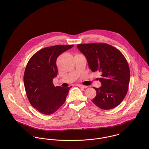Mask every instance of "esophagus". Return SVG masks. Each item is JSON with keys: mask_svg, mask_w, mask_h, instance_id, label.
<instances>
[{"mask_svg": "<svg viewBox=\"0 0 149 149\" xmlns=\"http://www.w3.org/2000/svg\"><path fill=\"white\" fill-rule=\"evenodd\" d=\"M78 86L80 88H86L88 87V86H85V85H81V84H79Z\"/></svg>", "mask_w": 149, "mask_h": 149, "instance_id": "34e87169", "label": "esophagus"}]
</instances>
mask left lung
I'll list each match as a JSON object with an SVG mask.
<instances>
[{"instance_id":"8db88e82","label":"left lung","mask_w":149,"mask_h":149,"mask_svg":"<svg viewBox=\"0 0 149 149\" xmlns=\"http://www.w3.org/2000/svg\"><path fill=\"white\" fill-rule=\"evenodd\" d=\"M77 47L84 55L93 72H100L102 86L93 88L96 96L92 102L103 109L118 106L125 97L130 82L127 61L116 48L107 43L79 44Z\"/></svg>"}]
</instances>
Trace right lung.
I'll return each mask as SVG.
<instances>
[{
  "instance_id": "add662e5",
  "label": "right lung",
  "mask_w": 149,
  "mask_h": 149,
  "mask_svg": "<svg viewBox=\"0 0 149 149\" xmlns=\"http://www.w3.org/2000/svg\"><path fill=\"white\" fill-rule=\"evenodd\" d=\"M73 45H56L36 53L26 65L23 81L31 105L45 115L54 113L66 100L72 86H55L53 79L57 76V57Z\"/></svg>"
}]
</instances>
